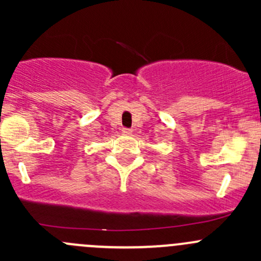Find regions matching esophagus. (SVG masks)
Returning <instances> with one entry per match:
<instances>
[{
	"label": "esophagus",
	"instance_id": "esophagus-1",
	"mask_svg": "<svg viewBox=\"0 0 261 261\" xmlns=\"http://www.w3.org/2000/svg\"><path fill=\"white\" fill-rule=\"evenodd\" d=\"M122 133L125 134V135H130V134L133 133V130H131V128H127V127H123Z\"/></svg>",
	"mask_w": 261,
	"mask_h": 261
}]
</instances>
